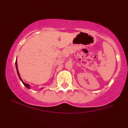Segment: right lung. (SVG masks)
Here are the masks:
<instances>
[{"instance_id":"1","label":"right lung","mask_w":128,"mask_h":128,"mask_svg":"<svg viewBox=\"0 0 128 128\" xmlns=\"http://www.w3.org/2000/svg\"><path fill=\"white\" fill-rule=\"evenodd\" d=\"M15 64H16V70H17V74H18V76L19 78H20V80H21V82H22V84H24V85L26 88H30V85H29V84H26V83H25V82L22 81V80L21 79V76H20V73H19L18 70V66H17V59H16V62H15ZM40 89H41V90L43 89V88H40Z\"/></svg>"}]
</instances>
